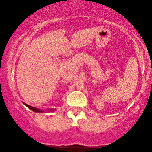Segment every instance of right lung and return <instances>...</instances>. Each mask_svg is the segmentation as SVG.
<instances>
[{
  "mask_svg": "<svg viewBox=\"0 0 152 152\" xmlns=\"http://www.w3.org/2000/svg\"><path fill=\"white\" fill-rule=\"evenodd\" d=\"M25 105L27 106V107H29V108H30V110H33L34 112H42V110H39V109H38V108H36V107H32V106H30V105H27V104H26V103H25Z\"/></svg>",
  "mask_w": 152,
  "mask_h": 152,
  "instance_id": "add662e5",
  "label": "right lung"
}]
</instances>
